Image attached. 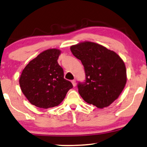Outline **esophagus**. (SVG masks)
<instances>
[{
  "label": "esophagus",
  "mask_w": 147,
  "mask_h": 147,
  "mask_svg": "<svg viewBox=\"0 0 147 147\" xmlns=\"http://www.w3.org/2000/svg\"><path fill=\"white\" fill-rule=\"evenodd\" d=\"M71 82H72V84H73V86H76V80H73L71 81Z\"/></svg>",
  "instance_id": "1"
}]
</instances>
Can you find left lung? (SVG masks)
<instances>
[{
    "label": "left lung",
    "mask_w": 147,
    "mask_h": 147,
    "mask_svg": "<svg viewBox=\"0 0 147 147\" xmlns=\"http://www.w3.org/2000/svg\"><path fill=\"white\" fill-rule=\"evenodd\" d=\"M71 51L84 68L86 80L77 85L81 97L98 108L109 106L125 86L123 61L114 51L90 41L72 45Z\"/></svg>",
    "instance_id": "obj_1"
}]
</instances>
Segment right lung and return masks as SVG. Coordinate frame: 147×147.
Masks as SVG:
<instances>
[{"instance_id": "add662e5", "label": "right lung", "mask_w": 147, "mask_h": 147, "mask_svg": "<svg viewBox=\"0 0 147 147\" xmlns=\"http://www.w3.org/2000/svg\"><path fill=\"white\" fill-rule=\"evenodd\" d=\"M61 51L50 49L41 53L26 65L20 78L22 92L32 105L47 109L58 106L73 88L64 78L57 59Z\"/></svg>"}]
</instances>
